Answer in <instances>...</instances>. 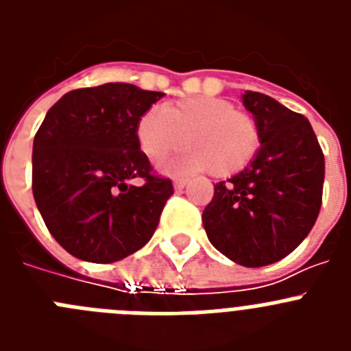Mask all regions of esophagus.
I'll list each match as a JSON object with an SVG mask.
<instances>
[{
  "mask_svg": "<svg viewBox=\"0 0 351 351\" xmlns=\"http://www.w3.org/2000/svg\"><path fill=\"white\" fill-rule=\"evenodd\" d=\"M186 184H188V179H184V178L173 179V188H176L178 191H181L182 188H186Z\"/></svg>",
  "mask_w": 351,
  "mask_h": 351,
  "instance_id": "1",
  "label": "esophagus"
}]
</instances>
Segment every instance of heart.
<instances>
[{
  "mask_svg": "<svg viewBox=\"0 0 351 351\" xmlns=\"http://www.w3.org/2000/svg\"><path fill=\"white\" fill-rule=\"evenodd\" d=\"M138 147L151 160H161L186 144L179 158L163 165L165 172H209L226 178L247 167L260 147L253 116L213 96H190L163 107L147 108L135 126Z\"/></svg>",
  "mask_w": 351,
  "mask_h": 351,
  "instance_id": "heart-1",
  "label": "heart"
}]
</instances>
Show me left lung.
<instances>
[{"label": "left lung", "mask_w": 351, "mask_h": 351, "mask_svg": "<svg viewBox=\"0 0 351 351\" xmlns=\"http://www.w3.org/2000/svg\"><path fill=\"white\" fill-rule=\"evenodd\" d=\"M244 107L260 130L250 165L214 186L202 221L210 244L244 267L290 255L322 207L325 160L309 121L274 98L246 91Z\"/></svg>", "instance_id": "left-lung-1"}]
</instances>
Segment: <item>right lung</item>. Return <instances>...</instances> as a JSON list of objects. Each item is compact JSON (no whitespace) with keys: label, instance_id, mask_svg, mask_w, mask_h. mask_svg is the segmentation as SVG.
Segmentation results:
<instances>
[{"label":"right lung","instance_id":"right-lung-1","mask_svg":"<svg viewBox=\"0 0 351 351\" xmlns=\"http://www.w3.org/2000/svg\"><path fill=\"white\" fill-rule=\"evenodd\" d=\"M161 96L108 82L73 89L49 108L33 142V197L70 255L112 263L153 237L173 188L153 173L135 126Z\"/></svg>","mask_w":351,"mask_h":351}]
</instances>
